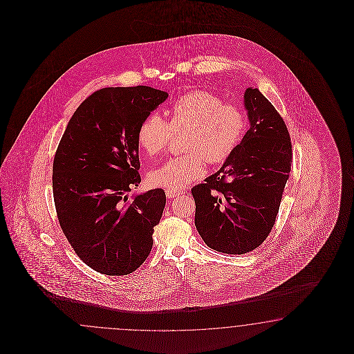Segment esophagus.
Here are the masks:
<instances>
[{
    "label": "esophagus",
    "instance_id": "obj_1",
    "mask_svg": "<svg viewBox=\"0 0 354 354\" xmlns=\"http://www.w3.org/2000/svg\"><path fill=\"white\" fill-rule=\"evenodd\" d=\"M182 193L183 191H178V189H167V191H166V196H167L169 198H174V197L180 196Z\"/></svg>",
    "mask_w": 354,
    "mask_h": 354
}]
</instances>
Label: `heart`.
Instances as JSON below:
<instances>
[{
	"mask_svg": "<svg viewBox=\"0 0 354 354\" xmlns=\"http://www.w3.org/2000/svg\"><path fill=\"white\" fill-rule=\"evenodd\" d=\"M248 119L243 109L225 102L207 91H192L179 97L169 111V122L151 113L140 123L138 144L141 150L156 157L170 144L174 133L187 131L183 156L170 158L150 171L149 183L165 189H182L200 179L205 161L219 165L227 161L245 136Z\"/></svg>",
	"mask_w": 354,
	"mask_h": 354,
	"instance_id": "1",
	"label": "heart"
}]
</instances>
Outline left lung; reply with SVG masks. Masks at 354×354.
<instances>
[{"instance_id":"1","label":"left lung","mask_w":354,"mask_h":354,"mask_svg":"<svg viewBox=\"0 0 354 354\" xmlns=\"http://www.w3.org/2000/svg\"><path fill=\"white\" fill-rule=\"evenodd\" d=\"M244 102L250 129L241 144L192 188L196 228L207 247L225 254H244L266 240L292 165L290 132L277 109L257 88H248Z\"/></svg>"}]
</instances>
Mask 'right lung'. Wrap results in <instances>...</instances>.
<instances>
[{"label":"right lung","instance_id":"right-lung-1","mask_svg":"<svg viewBox=\"0 0 354 354\" xmlns=\"http://www.w3.org/2000/svg\"><path fill=\"white\" fill-rule=\"evenodd\" d=\"M166 98L145 86L96 91L76 109L54 154L58 222L97 272L127 275L149 256L166 194L157 188L127 201V192L141 182L140 123Z\"/></svg>","mask_w":354,"mask_h":354}]
</instances>
